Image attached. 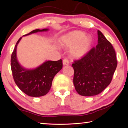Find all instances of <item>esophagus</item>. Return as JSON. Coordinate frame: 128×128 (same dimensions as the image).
<instances>
[{"label":"esophagus","instance_id":"1","mask_svg":"<svg viewBox=\"0 0 128 128\" xmlns=\"http://www.w3.org/2000/svg\"><path fill=\"white\" fill-rule=\"evenodd\" d=\"M62 64L63 66H68V65L69 64V61L66 59H64L63 60H62Z\"/></svg>","mask_w":128,"mask_h":128}]
</instances>
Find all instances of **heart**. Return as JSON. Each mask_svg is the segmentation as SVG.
<instances>
[{
  "instance_id": "heart-1",
  "label": "heart",
  "mask_w": 128,
  "mask_h": 128,
  "mask_svg": "<svg viewBox=\"0 0 128 128\" xmlns=\"http://www.w3.org/2000/svg\"><path fill=\"white\" fill-rule=\"evenodd\" d=\"M92 36L80 30H74L61 36L60 44L70 48L69 54L74 58H83L89 51L92 43Z\"/></svg>"
}]
</instances>
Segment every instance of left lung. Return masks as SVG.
<instances>
[{"instance_id": "1", "label": "left lung", "mask_w": 128, "mask_h": 128, "mask_svg": "<svg viewBox=\"0 0 128 128\" xmlns=\"http://www.w3.org/2000/svg\"><path fill=\"white\" fill-rule=\"evenodd\" d=\"M98 43L82 59L72 64L75 89L82 96H94L103 92L111 83L117 67L115 51L99 30Z\"/></svg>"}]
</instances>
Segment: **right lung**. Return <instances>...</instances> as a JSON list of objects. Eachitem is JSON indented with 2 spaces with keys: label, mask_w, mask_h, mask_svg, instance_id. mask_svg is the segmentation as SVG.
Segmentation results:
<instances>
[{
  "label": "right lung",
  "mask_w": 128,
  "mask_h": 128,
  "mask_svg": "<svg viewBox=\"0 0 128 128\" xmlns=\"http://www.w3.org/2000/svg\"><path fill=\"white\" fill-rule=\"evenodd\" d=\"M48 29H36L26 35L48 31ZM22 37L17 41L11 55V70L14 82L18 88L30 96L38 97L45 95L50 90L54 77L62 67V60H46L36 68L23 67L17 58V46Z\"/></svg>",
  "instance_id": "1"
}]
</instances>
